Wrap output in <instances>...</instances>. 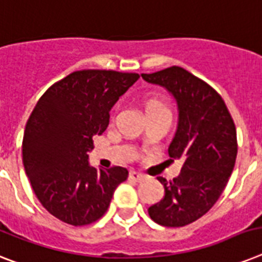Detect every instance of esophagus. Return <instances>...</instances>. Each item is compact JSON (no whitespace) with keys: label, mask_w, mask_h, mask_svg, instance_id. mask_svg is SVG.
Wrapping results in <instances>:
<instances>
[{"label":"esophagus","mask_w":262,"mask_h":262,"mask_svg":"<svg viewBox=\"0 0 262 262\" xmlns=\"http://www.w3.org/2000/svg\"><path fill=\"white\" fill-rule=\"evenodd\" d=\"M129 179L135 180V182H142V180L145 179V175H142V173L137 171H130L129 172Z\"/></svg>","instance_id":"1"}]
</instances>
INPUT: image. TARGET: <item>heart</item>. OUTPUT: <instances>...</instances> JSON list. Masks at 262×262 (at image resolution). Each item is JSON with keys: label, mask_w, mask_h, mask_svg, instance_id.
I'll return each mask as SVG.
<instances>
[{"label": "heart", "mask_w": 262, "mask_h": 262, "mask_svg": "<svg viewBox=\"0 0 262 262\" xmlns=\"http://www.w3.org/2000/svg\"><path fill=\"white\" fill-rule=\"evenodd\" d=\"M155 107H165V106L160 101H157V99H149L148 103H146V110L155 109Z\"/></svg>", "instance_id": "obj_1"}]
</instances>
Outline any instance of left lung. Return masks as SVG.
I'll return each mask as SVG.
<instances>
[{
	"instance_id": "1",
	"label": "left lung",
	"mask_w": 262,
	"mask_h": 262,
	"mask_svg": "<svg viewBox=\"0 0 262 262\" xmlns=\"http://www.w3.org/2000/svg\"><path fill=\"white\" fill-rule=\"evenodd\" d=\"M141 76L165 87L176 99L179 124L168 155L184 160L178 178L169 182L157 178L165 195L148 212L161 226H186L215 205L229 182L237 157L234 121L222 97L182 67L172 66Z\"/></svg>"
}]
</instances>
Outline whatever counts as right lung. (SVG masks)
Wrapping results in <instances>:
<instances>
[{
	"mask_svg": "<svg viewBox=\"0 0 262 262\" xmlns=\"http://www.w3.org/2000/svg\"><path fill=\"white\" fill-rule=\"evenodd\" d=\"M140 78L135 72L82 70L54 83L29 116L23 163L47 211L72 226L90 225L106 212L126 168L89 164L93 137L109 125V112Z\"/></svg>",
	"mask_w": 262,
	"mask_h": 262,
	"instance_id": "1",
	"label": "right lung"
}]
</instances>
